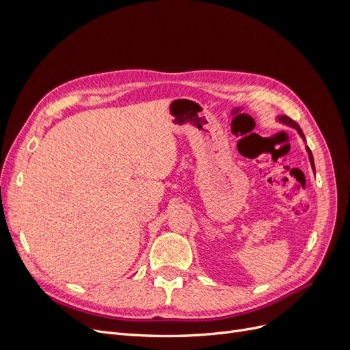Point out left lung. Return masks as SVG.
Returning <instances> with one entry per match:
<instances>
[{"label": "left lung", "instance_id": "obj_1", "mask_svg": "<svg viewBox=\"0 0 350 350\" xmlns=\"http://www.w3.org/2000/svg\"><path fill=\"white\" fill-rule=\"evenodd\" d=\"M276 121H278V122H280V124H283V125H286V126H291V129H295L296 131H298V134L301 135V139L306 143V139H305V135H304V133H302V130H301V126H299V124H298V122H295L293 120H291L289 116H286V115H279V116H276ZM305 150H306V153H308L310 162H311V167H312V171L315 172L312 152L310 150V147H308V146H305Z\"/></svg>", "mask_w": 350, "mask_h": 350}]
</instances>
